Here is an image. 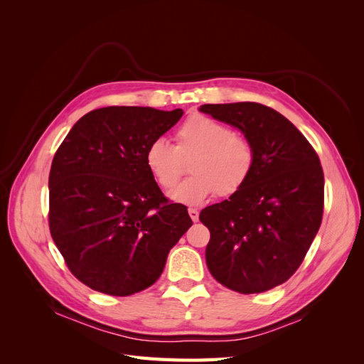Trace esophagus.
Masks as SVG:
<instances>
[{
  "label": "esophagus",
  "instance_id": "1",
  "mask_svg": "<svg viewBox=\"0 0 364 364\" xmlns=\"http://www.w3.org/2000/svg\"><path fill=\"white\" fill-rule=\"evenodd\" d=\"M188 214H190L193 222H197V220H199V211H197V209L190 208V209H188Z\"/></svg>",
  "mask_w": 364,
  "mask_h": 364
}]
</instances>
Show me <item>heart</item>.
<instances>
[{
  "instance_id": "b5f03b06",
  "label": "heart",
  "mask_w": 364,
  "mask_h": 364,
  "mask_svg": "<svg viewBox=\"0 0 364 364\" xmlns=\"http://www.w3.org/2000/svg\"><path fill=\"white\" fill-rule=\"evenodd\" d=\"M190 158L191 176L170 191L171 200L188 206L200 205L215 193L223 197L238 193L255 167L252 142L205 115L185 121L176 132V146L156 138L144 153L146 167L162 188H171L178 182L183 171L182 159Z\"/></svg>"
}]
</instances>
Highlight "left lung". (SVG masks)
<instances>
[{
    "label": "left lung",
    "mask_w": 364,
    "mask_h": 364,
    "mask_svg": "<svg viewBox=\"0 0 364 364\" xmlns=\"http://www.w3.org/2000/svg\"><path fill=\"white\" fill-rule=\"evenodd\" d=\"M203 114L237 127L255 150L249 181L228 200L206 206V266L225 287L262 293L301 266L322 223L323 171L290 121L259 103L203 105Z\"/></svg>",
    "instance_id": "1"
}]
</instances>
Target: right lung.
Masks as SVG:
<instances>
[{
	"label": "right lung",
	"mask_w": 364,
	"mask_h": 364,
	"mask_svg": "<svg viewBox=\"0 0 364 364\" xmlns=\"http://www.w3.org/2000/svg\"><path fill=\"white\" fill-rule=\"evenodd\" d=\"M182 109L109 106L83 115L54 155L50 232L74 277L111 296L155 284L170 249L193 225L165 199L144 153Z\"/></svg>",
	"instance_id": "1"
}]
</instances>
